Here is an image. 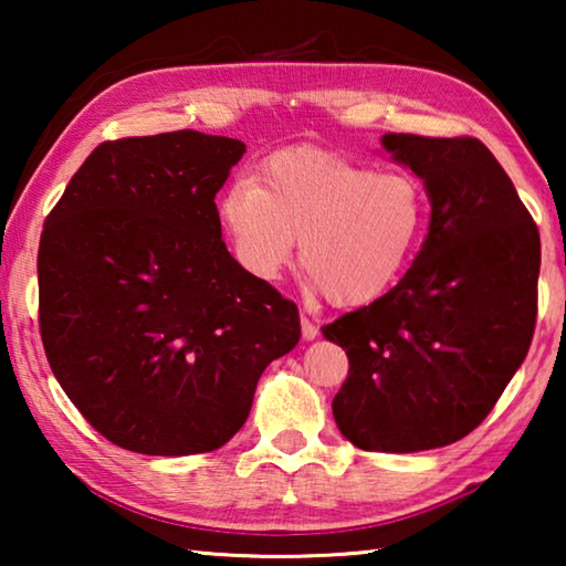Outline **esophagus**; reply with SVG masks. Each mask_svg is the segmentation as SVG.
I'll return each mask as SVG.
<instances>
[{
  "label": "esophagus",
  "mask_w": 566,
  "mask_h": 566,
  "mask_svg": "<svg viewBox=\"0 0 566 566\" xmlns=\"http://www.w3.org/2000/svg\"><path fill=\"white\" fill-rule=\"evenodd\" d=\"M300 322H302V337H304V339H314V337H317L319 327H317V324H314L310 317H306L304 312L300 314Z\"/></svg>",
  "instance_id": "34e87169"
}]
</instances>
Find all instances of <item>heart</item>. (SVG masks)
<instances>
[{"label": "heart", "mask_w": 566, "mask_h": 566, "mask_svg": "<svg viewBox=\"0 0 566 566\" xmlns=\"http://www.w3.org/2000/svg\"><path fill=\"white\" fill-rule=\"evenodd\" d=\"M427 212V191L409 171L317 149L280 151L219 199V222L249 274L276 280L300 239L302 272L337 306L377 302L405 276Z\"/></svg>", "instance_id": "heart-1"}]
</instances>
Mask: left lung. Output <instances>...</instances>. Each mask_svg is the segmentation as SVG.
<instances>
[{
    "label": "left lung",
    "instance_id": "obj_1",
    "mask_svg": "<svg viewBox=\"0 0 566 566\" xmlns=\"http://www.w3.org/2000/svg\"><path fill=\"white\" fill-rule=\"evenodd\" d=\"M381 145L424 179L432 217L399 284L322 327L349 359L332 411L364 452H421L482 424L530 352L539 229L479 139Z\"/></svg>",
    "mask_w": 566,
    "mask_h": 566
}]
</instances>
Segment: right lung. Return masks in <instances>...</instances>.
<instances>
[{"mask_svg":"<svg viewBox=\"0 0 566 566\" xmlns=\"http://www.w3.org/2000/svg\"><path fill=\"white\" fill-rule=\"evenodd\" d=\"M195 129L109 139L46 214V361L80 415L139 454L214 452L249 417L300 312L227 252L217 191L244 155Z\"/></svg>","mask_w":566,"mask_h":566,"instance_id":"add662e5","label":"right lung"}]
</instances>
